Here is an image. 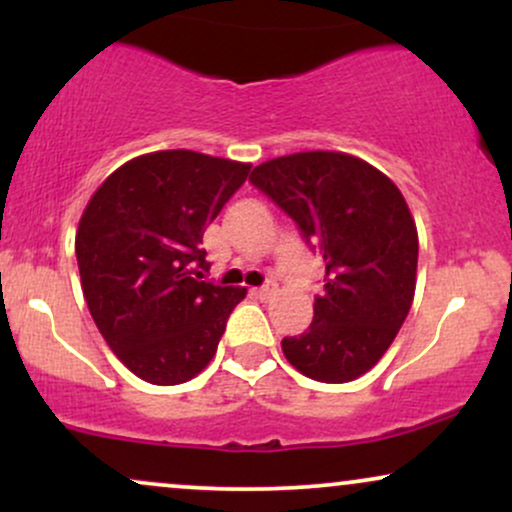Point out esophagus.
Returning <instances> with one entry per match:
<instances>
[{
  "label": "esophagus",
  "mask_w": 512,
  "mask_h": 512,
  "mask_svg": "<svg viewBox=\"0 0 512 512\" xmlns=\"http://www.w3.org/2000/svg\"><path fill=\"white\" fill-rule=\"evenodd\" d=\"M276 293V284H264L262 289H255V296L260 298V301H269Z\"/></svg>",
  "instance_id": "esophagus-1"
}]
</instances>
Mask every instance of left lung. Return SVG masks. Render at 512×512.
I'll return each instance as SVG.
<instances>
[{
    "instance_id": "obj_1",
    "label": "left lung",
    "mask_w": 512,
    "mask_h": 512,
    "mask_svg": "<svg viewBox=\"0 0 512 512\" xmlns=\"http://www.w3.org/2000/svg\"><path fill=\"white\" fill-rule=\"evenodd\" d=\"M250 182L279 204L325 260V293L286 361L320 383L368 373L395 342L416 289L419 233L399 187L363 158L301 151L264 161Z\"/></svg>"
}]
</instances>
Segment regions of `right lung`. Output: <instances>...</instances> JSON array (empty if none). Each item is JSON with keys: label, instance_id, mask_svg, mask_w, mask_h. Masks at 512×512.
<instances>
[{"label": "right lung", "instance_id": "add662e5", "mask_svg": "<svg viewBox=\"0 0 512 512\" xmlns=\"http://www.w3.org/2000/svg\"><path fill=\"white\" fill-rule=\"evenodd\" d=\"M250 163L173 149L127 161L88 199L76 231L81 289L113 354L151 385L209 366L245 289L204 281V228Z\"/></svg>", "mask_w": 512, "mask_h": 512}]
</instances>
